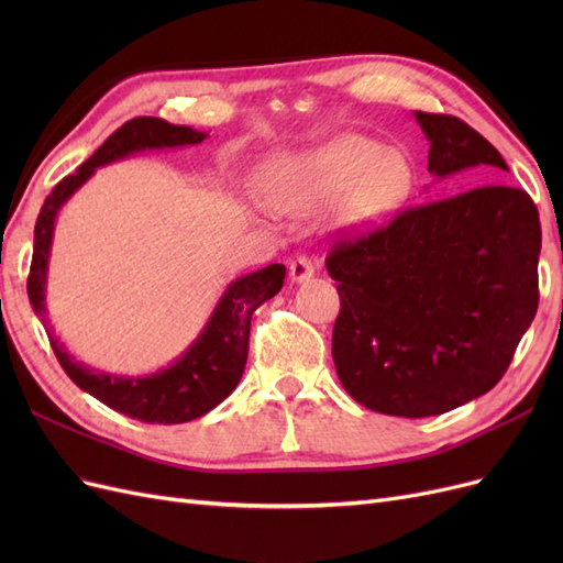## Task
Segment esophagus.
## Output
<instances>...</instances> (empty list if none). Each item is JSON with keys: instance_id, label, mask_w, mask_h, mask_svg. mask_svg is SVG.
I'll list each match as a JSON object with an SVG mask.
<instances>
[{"instance_id": "obj_1", "label": "esophagus", "mask_w": 563, "mask_h": 563, "mask_svg": "<svg viewBox=\"0 0 563 563\" xmlns=\"http://www.w3.org/2000/svg\"><path fill=\"white\" fill-rule=\"evenodd\" d=\"M288 275H291V282H308L314 275V263L308 255H298V258L291 261V267H288Z\"/></svg>"}]
</instances>
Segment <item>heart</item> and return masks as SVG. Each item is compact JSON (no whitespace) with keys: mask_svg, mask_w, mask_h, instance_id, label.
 I'll list each match as a JSON object with an SVG mask.
<instances>
[{"mask_svg":"<svg viewBox=\"0 0 563 563\" xmlns=\"http://www.w3.org/2000/svg\"><path fill=\"white\" fill-rule=\"evenodd\" d=\"M411 166L364 135H343L308 155L279 162L265 178V195L282 209H308L347 195V225H373L411 190Z\"/></svg>","mask_w":563,"mask_h":563,"instance_id":"heart-1","label":"heart"}]
</instances>
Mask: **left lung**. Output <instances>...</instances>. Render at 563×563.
Returning <instances> with one entry per match:
<instances>
[{
    "instance_id": "left-lung-1",
    "label": "left lung",
    "mask_w": 563,
    "mask_h": 563,
    "mask_svg": "<svg viewBox=\"0 0 563 563\" xmlns=\"http://www.w3.org/2000/svg\"><path fill=\"white\" fill-rule=\"evenodd\" d=\"M437 178L509 172L453 114L416 112ZM540 218L521 187L479 185L338 240L333 364L347 395L385 416L428 418L486 395L538 310Z\"/></svg>"
}]
</instances>
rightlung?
Returning a JSON list of instances; mask_svg holds the SVG:
<instances>
[{"label":"right lung","mask_w":563,"mask_h":563,"mask_svg":"<svg viewBox=\"0 0 563 563\" xmlns=\"http://www.w3.org/2000/svg\"><path fill=\"white\" fill-rule=\"evenodd\" d=\"M203 139H207V133L195 131L190 126L168 124L159 117H135L131 122L119 126L110 139L77 168V174L65 176L54 190H51L37 216L35 249H32L27 277V298L32 302V310L40 314L42 321H46L44 286L48 251L51 240H54L56 216L63 203L91 178L98 166L124 159L141 150L197 145ZM284 277L286 267L275 263L258 272H251L246 277L234 279L228 286L223 298L218 300L209 323L203 327L195 343L187 347L172 366L159 373H152V376L145 378H122L112 376V373L93 371L75 362L58 343V338L51 335L48 340L70 380L84 391H89L98 401L114 408V411L143 422H187L209 413L211 408L228 399L232 395V389L240 385L249 356L251 317L265 300L282 291Z\"/></svg>","instance_id":"obj_1"}]
</instances>
